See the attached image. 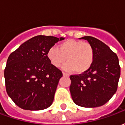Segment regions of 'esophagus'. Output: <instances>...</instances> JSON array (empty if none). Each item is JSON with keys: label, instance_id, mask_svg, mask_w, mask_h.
<instances>
[{"label": "esophagus", "instance_id": "1", "mask_svg": "<svg viewBox=\"0 0 125 125\" xmlns=\"http://www.w3.org/2000/svg\"><path fill=\"white\" fill-rule=\"evenodd\" d=\"M63 76H66V77H70V76L68 74H67V73H65V72H63Z\"/></svg>", "mask_w": 125, "mask_h": 125}]
</instances>
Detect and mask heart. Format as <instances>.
<instances>
[{"label": "heart", "instance_id": "b5f03b06", "mask_svg": "<svg viewBox=\"0 0 125 125\" xmlns=\"http://www.w3.org/2000/svg\"><path fill=\"white\" fill-rule=\"evenodd\" d=\"M47 57L55 68H60L66 60L68 62L63 66L64 70H75L76 73H82L93 64L94 51L88 43L68 39L58 44L57 48L51 47L47 53Z\"/></svg>", "mask_w": 125, "mask_h": 125}]
</instances>
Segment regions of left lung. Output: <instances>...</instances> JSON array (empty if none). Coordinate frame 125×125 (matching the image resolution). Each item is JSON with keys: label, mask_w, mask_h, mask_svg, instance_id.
<instances>
[{"label": "left lung", "mask_w": 125, "mask_h": 125, "mask_svg": "<svg viewBox=\"0 0 125 125\" xmlns=\"http://www.w3.org/2000/svg\"><path fill=\"white\" fill-rule=\"evenodd\" d=\"M80 39H85L92 45L94 60L86 72L70 76L71 96L74 103L82 107L101 106L116 92L121 75L118 57L98 39L85 36Z\"/></svg>", "instance_id": "8db88e82"}]
</instances>
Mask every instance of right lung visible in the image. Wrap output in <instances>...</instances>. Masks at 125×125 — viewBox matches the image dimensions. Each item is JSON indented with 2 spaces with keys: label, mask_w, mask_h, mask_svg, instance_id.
Segmentation results:
<instances>
[{
  "label": "right lung",
  "mask_w": 125,
  "mask_h": 125,
  "mask_svg": "<svg viewBox=\"0 0 125 125\" xmlns=\"http://www.w3.org/2000/svg\"><path fill=\"white\" fill-rule=\"evenodd\" d=\"M63 39L35 36L21 45L8 57L4 73L6 90L19 107L41 110L52 104L63 74L50 63L47 53L55 43Z\"/></svg>",
  "instance_id": "obj_1"
}]
</instances>
